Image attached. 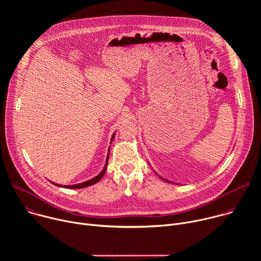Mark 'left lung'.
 Wrapping results in <instances>:
<instances>
[{
	"label": "left lung",
	"instance_id": "obj_1",
	"mask_svg": "<svg viewBox=\"0 0 261 261\" xmlns=\"http://www.w3.org/2000/svg\"><path fill=\"white\" fill-rule=\"evenodd\" d=\"M155 173H156V171H155ZM156 174H157V173H156ZM157 175H158V176H159V177H160V178H162V179H163V180H165V181H167V182H172V181H170V180H168V179H165V178H163V177H162V176H160V175H159V174H157ZM172 184H173V182H172Z\"/></svg>",
	"mask_w": 261,
	"mask_h": 261
}]
</instances>
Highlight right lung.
<instances>
[{
	"mask_svg": "<svg viewBox=\"0 0 261 261\" xmlns=\"http://www.w3.org/2000/svg\"><path fill=\"white\" fill-rule=\"evenodd\" d=\"M115 135H116V133H114L113 134V136H111V140H110V143H111V141L114 140V138H115ZM109 148H110V146H109ZM109 148H108V154H107V157H106V162H105V165H104V167H103V169H102V171L98 174V175H96L95 177H93V178H91V179H88V180H86V181H84V182H81V184H75V185H59V184H56V182H54V181H50L51 184H54V185H56V186H59V187H62V188H67V189H82V188H86V187H89V186H92V185H94V184H96V182H98L101 178H102V176L104 175V173H105V171H106V169H107V164H108V158H109Z\"/></svg>",
	"mask_w": 261,
	"mask_h": 261,
	"instance_id": "1",
	"label": "right lung"
}]
</instances>
